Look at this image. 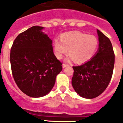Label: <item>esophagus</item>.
<instances>
[{
    "instance_id": "1",
    "label": "esophagus",
    "mask_w": 123,
    "mask_h": 123,
    "mask_svg": "<svg viewBox=\"0 0 123 123\" xmlns=\"http://www.w3.org/2000/svg\"><path fill=\"white\" fill-rule=\"evenodd\" d=\"M62 66H63V68H65V67H68V64H67V63H63Z\"/></svg>"
}]
</instances>
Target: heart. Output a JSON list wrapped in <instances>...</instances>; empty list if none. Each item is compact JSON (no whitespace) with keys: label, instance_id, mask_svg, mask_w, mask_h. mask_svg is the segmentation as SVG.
Wrapping results in <instances>:
<instances>
[{"label":"heart","instance_id":"1","mask_svg":"<svg viewBox=\"0 0 123 123\" xmlns=\"http://www.w3.org/2000/svg\"><path fill=\"white\" fill-rule=\"evenodd\" d=\"M60 41L55 40L54 50L59 59L69 52V58L76 63H82L92 58L98 48V42L96 37L80 32L63 34Z\"/></svg>","mask_w":123,"mask_h":123}]
</instances>
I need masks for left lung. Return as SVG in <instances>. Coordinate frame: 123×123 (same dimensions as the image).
I'll return each mask as SVG.
<instances>
[{"label": "left lung", "mask_w": 123, "mask_h": 123, "mask_svg": "<svg viewBox=\"0 0 123 123\" xmlns=\"http://www.w3.org/2000/svg\"><path fill=\"white\" fill-rule=\"evenodd\" d=\"M99 47L94 57L83 65L73 67L72 86L77 94L86 98H94L108 87L112 77L115 54L111 41L97 29Z\"/></svg>", "instance_id": "left-lung-1"}]
</instances>
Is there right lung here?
<instances>
[{"mask_svg": "<svg viewBox=\"0 0 123 123\" xmlns=\"http://www.w3.org/2000/svg\"><path fill=\"white\" fill-rule=\"evenodd\" d=\"M43 27L32 26L16 37L10 50L13 77L23 93L41 97L49 93L62 63L55 56L52 41L42 32Z\"/></svg>", "mask_w": 123, "mask_h": 123, "instance_id": "1", "label": "right lung"}]
</instances>
